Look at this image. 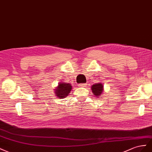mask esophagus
<instances>
[{"label":"esophagus","instance_id":"obj_1","mask_svg":"<svg viewBox=\"0 0 152 152\" xmlns=\"http://www.w3.org/2000/svg\"><path fill=\"white\" fill-rule=\"evenodd\" d=\"M86 83H81V84H79V86L80 87H85V86H86Z\"/></svg>","mask_w":152,"mask_h":152}]
</instances>
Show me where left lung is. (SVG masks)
Returning <instances> with one entry per match:
<instances>
[{
  "instance_id": "8db88e82",
  "label": "left lung",
  "mask_w": 152,
  "mask_h": 152,
  "mask_svg": "<svg viewBox=\"0 0 152 152\" xmlns=\"http://www.w3.org/2000/svg\"><path fill=\"white\" fill-rule=\"evenodd\" d=\"M103 85L101 83H96L92 86L93 94L97 97L100 95L103 91Z\"/></svg>"
}]
</instances>
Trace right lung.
<instances>
[{
    "label": "right lung",
    "mask_w": 152,
    "mask_h": 152,
    "mask_svg": "<svg viewBox=\"0 0 152 152\" xmlns=\"http://www.w3.org/2000/svg\"><path fill=\"white\" fill-rule=\"evenodd\" d=\"M72 89L71 85L67 83H60L55 90V94L60 99L66 97L70 93Z\"/></svg>",
    "instance_id": "add662e5"
}]
</instances>
